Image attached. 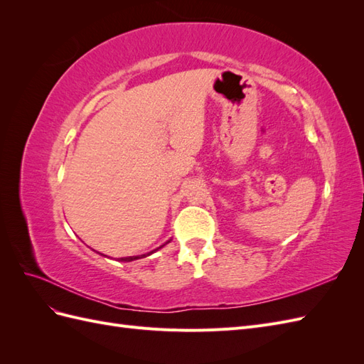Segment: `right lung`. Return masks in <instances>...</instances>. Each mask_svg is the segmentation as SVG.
I'll return each mask as SVG.
<instances>
[{"mask_svg":"<svg viewBox=\"0 0 364 364\" xmlns=\"http://www.w3.org/2000/svg\"><path fill=\"white\" fill-rule=\"evenodd\" d=\"M153 253V252H150ZM150 253H147V255H150ZM147 255H141V257H124V258H119V261H134V259H139V258H144Z\"/></svg>","mask_w":364,"mask_h":364,"instance_id":"right-lung-1","label":"right lung"}]
</instances>
